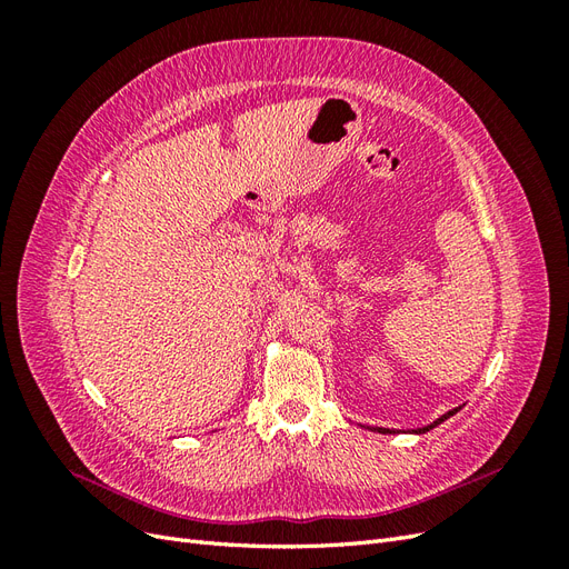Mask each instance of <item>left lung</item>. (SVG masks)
<instances>
[{
	"label": "left lung",
	"mask_w": 569,
	"mask_h": 569,
	"mask_svg": "<svg viewBox=\"0 0 569 569\" xmlns=\"http://www.w3.org/2000/svg\"><path fill=\"white\" fill-rule=\"evenodd\" d=\"M453 412H456V410H449V412H446V416H441V418H439V420H437L435 425H429V427H422V429H420V432H427V429H432V427H437V425H439V422H443L446 418H451V416H453ZM382 432H389V429H382Z\"/></svg>",
	"instance_id": "left-lung-1"
}]
</instances>
